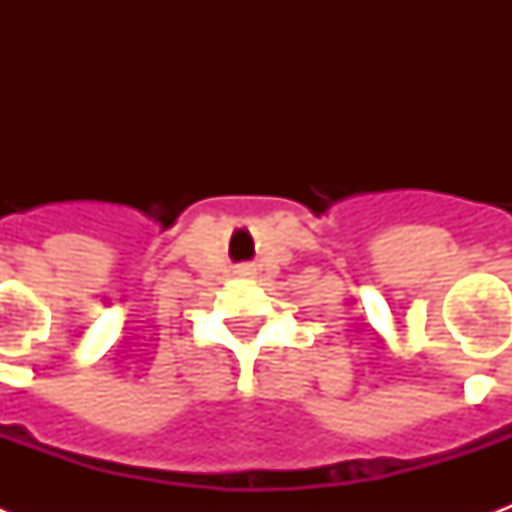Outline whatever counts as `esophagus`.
<instances>
[{"mask_svg": "<svg viewBox=\"0 0 512 512\" xmlns=\"http://www.w3.org/2000/svg\"><path fill=\"white\" fill-rule=\"evenodd\" d=\"M252 273H255L252 265H236V276H252Z\"/></svg>", "mask_w": 512, "mask_h": 512, "instance_id": "34e87169", "label": "esophagus"}]
</instances>
